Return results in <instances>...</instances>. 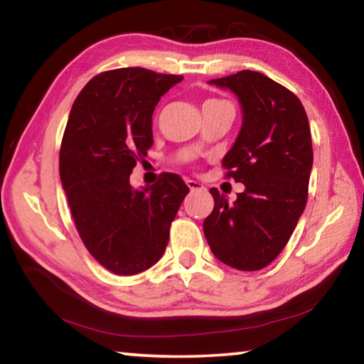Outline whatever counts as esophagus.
<instances>
[{
	"label": "esophagus",
	"mask_w": 364,
	"mask_h": 364,
	"mask_svg": "<svg viewBox=\"0 0 364 364\" xmlns=\"http://www.w3.org/2000/svg\"><path fill=\"white\" fill-rule=\"evenodd\" d=\"M186 184H188V188L191 189V191H197V189H204V186H202L200 183H197V181H194V180H186Z\"/></svg>",
	"instance_id": "esophagus-1"
}]
</instances>
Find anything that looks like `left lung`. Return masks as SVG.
<instances>
[{"label": "left lung", "mask_w": 364, "mask_h": 364, "mask_svg": "<svg viewBox=\"0 0 364 364\" xmlns=\"http://www.w3.org/2000/svg\"><path fill=\"white\" fill-rule=\"evenodd\" d=\"M231 90L242 106V128L221 165L226 178L244 183L234 204L217 188L204 234L220 262L257 271L286 247L304 213L313 167L311 133L292 91L260 72L241 70L210 80Z\"/></svg>", "instance_id": "obj_1"}]
</instances>
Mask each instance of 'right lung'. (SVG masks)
<instances>
[{
  "label": "right lung",
  "mask_w": 364,
  "mask_h": 364,
  "mask_svg": "<svg viewBox=\"0 0 364 364\" xmlns=\"http://www.w3.org/2000/svg\"><path fill=\"white\" fill-rule=\"evenodd\" d=\"M181 80L143 67L102 72L80 91L67 120L59 173L72 218L85 247L115 274H136L160 260L189 193L176 173H162L143 191L130 184L152 146L154 109Z\"/></svg>",
  "instance_id": "obj_1"
}]
</instances>
